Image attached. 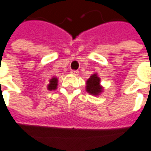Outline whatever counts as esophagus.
Wrapping results in <instances>:
<instances>
[{
    "mask_svg": "<svg viewBox=\"0 0 151 151\" xmlns=\"http://www.w3.org/2000/svg\"><path fill=\"white\" fill-rule=\"evenodd\" d=\"M71 74L77 76L78 74V71H75V70H72V71H71Z\"/></svg>",
    "mask_w": 151,
    "mask_h": 151,
    "instance_id": "esophagus-1",
    "label": "esophagus"
}]
</instances>
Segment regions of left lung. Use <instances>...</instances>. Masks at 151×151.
<instances>
[{
    "label": "left lung",
    "instance_id": "8db88e82",
    "mask_svg": "<svg viewBox=\"0 0 151 151\" xmlns=\"http://www.w3.org/2000/svg\"><path fill=\"white\" fill-rule=\"evenodd\" d=\"M86 91L92 95H101L103 92V87L101 84V78L97 73H94L86 81Z\"/></svg>",
    "mask_w": 151,
    "mask_h": 151
}]
</instances>
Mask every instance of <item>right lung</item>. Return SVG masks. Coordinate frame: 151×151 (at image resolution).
I'll return each instance as SVG.
<instances>
[{"mask_svg":"<svg viewBox=\"0 0 151 151\" xmlns=\"http://www.w3.org/2000/svg\"><path fill=\"white\" fill-rule=\"evenodd\" d=\"M57 85H58V78L56 77H53L51 79L49 80V83L47 85V89L50 91L55 90L57 88Z\"/></svg>","mask_w":151,"mask_h":151,"instance_id":"1","label":"right lung"}]
</instances>
